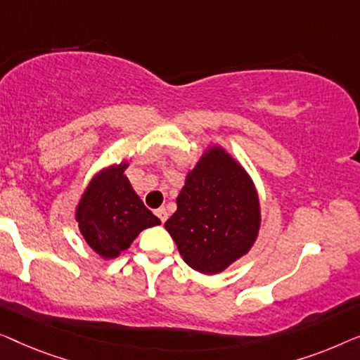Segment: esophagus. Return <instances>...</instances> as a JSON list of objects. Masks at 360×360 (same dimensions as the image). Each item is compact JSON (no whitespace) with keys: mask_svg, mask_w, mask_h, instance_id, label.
Listing matches in <instances>:
<instances>
[{"mask_svg":"<svg viewBox=\"0 0 360 360\" xmlns=\"http://www.w3.org/2000/svg\"><path fill=\"white\" fill-rule=\"evenodd\" d=\"M155 214H156V217H158V219H160L161 224H165V221L168 220V212H166V209H163V207H161V209L156 210Z\"/></svg>","mask_w":360,"mask_h":360,"instance_id":"1","label":"esophagus"}]
</instances>
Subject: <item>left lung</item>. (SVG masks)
<instances>
[{"label": "left lung", "mask_w": 360, "mask_h": 360, "mask_svg": "<svg viewBox=\"0 0 360 360\" xmlns=\"http://www.w3.org/2000/svg\"><path fill=\"white\" fill-rule=\"evenodd\" d=\"M176 202L165 229L192 269L217 274L250 251L261 224L259 199L246 171L220 146L187 174Z\"/></svg>", "instance_id": "obj_1"}]
</instances>
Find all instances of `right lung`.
I'll return each mask as SVG.
<instances>
[{"label":"right lung","mask_w":360,"mask_h":360,"mask_svg":"<svg viewBox=\"0 0 360 360\" xmlns=\"http://www.w3.org/2000/svg\"><path fill=\"white\" fill-rule=\"evenodd\" d=\"M127 166L122 163L101 171L77 209L81 235L105 259L127 250L141 230L161 224L131 189L124 174Z\"/></svg>","instance_id":"1"}]
</instances>
